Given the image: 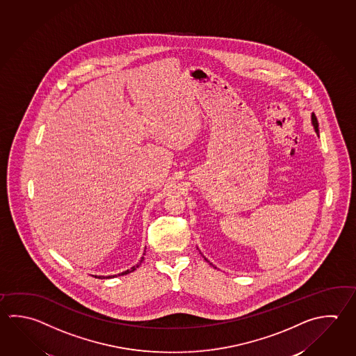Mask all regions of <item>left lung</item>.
<instances>
[{
  "label": "left lung",
  "mask_w": 356,
  "mask_h": 356,
  "mask_svg": "<svg viewBox=\"0 0 356 356\" xmlns=\"http://www.w3.org/2000/svg\"><path fill=\"white\" fill-rule=\"evenodd\" d=\"M311 120H312V124H314V128H315L316 134H318V122H317L315 114L312 113Z\"/></svg>",
  "instance_id": "8db88e82"
}]
</instances>
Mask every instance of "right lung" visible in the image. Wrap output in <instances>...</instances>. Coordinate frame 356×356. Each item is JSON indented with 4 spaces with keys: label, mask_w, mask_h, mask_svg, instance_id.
<instances>
[{
    "label": "right lung",
    "mask_w": 356,
    "mask_h": 356,
    "mask_svg": "<svg viewBox=\"0 0 356 356\" xmlns=\"http://www.w3.org/2000/svg\"><path fill=\"white\" fill-rule=\"evenodd\" d=\"M142 261H143V257H142L141 261H140V262L137 263V264H136V266H134V267H132V268L127 269V270H124V272H122V273H120V275H128V273H131V272H134V270H136V268H138V267H140V266H141ZM93 277H95V278H101V280H103V278H112V277H115V275H107V277H106V275H93Z\"/></svg>",
    "instance_id": "1"
}]
</instances>
